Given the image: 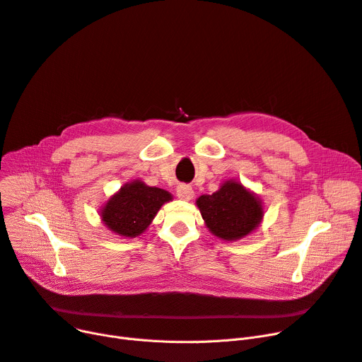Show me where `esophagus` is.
I'll return each mask as SVG.
<instances>
[{"mask_svg": "<svg viewBox=\"0 0 362 362\" xmlns=\"http://www.w3.org/2000/svg\"><path fill=\"white\" fill-rule=\"evenodd\" d=\"M194 192H193V187L188 185V184H180L177 187V196L181 200H190L193 197Z\"/></svg>", "mask_w": 362, "mask_h": 362, "instance_id": "1", "label": "esophagus"}]
</instances>
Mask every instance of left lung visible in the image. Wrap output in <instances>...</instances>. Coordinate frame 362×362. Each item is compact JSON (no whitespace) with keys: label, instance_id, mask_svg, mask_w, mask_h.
<instances>
[{"label":"left lung","instance_id":"left-lung-1","mask_svg":"<svg viewBox=\"0 0 362 362\" xmlns=\"http://www.w3.org/2000/svg\"><path fill=\"white\" fill-rule=\"evenodd\" d=\"M197 206L209 231L228 242L253 231L264 215L261 202L235 181H227L211 196H200Z\"/></svg>","mask_w":362,"mask_h":362}]
</instances>
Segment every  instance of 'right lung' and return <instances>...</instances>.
I'll return each instance as SVG.
<instances>
[{
  "label": "right lung",
  "instance_id": "right-lung-1",
  "mask_svg": "<svg viewBox=\"0 0 362 362\" xmlns=\"http://www.w3.org/2000/svg\"><path fill=\"white\" fill-rule=\"evenodd\" d=\"M170 200L162 188L148 187L141 181L124 185L101 211L106 226L124 237L140 235L156 216L160 206Z\"/></svg>",
  "mask_w": 362,
  "mask_h": 362
}]
</instances>
